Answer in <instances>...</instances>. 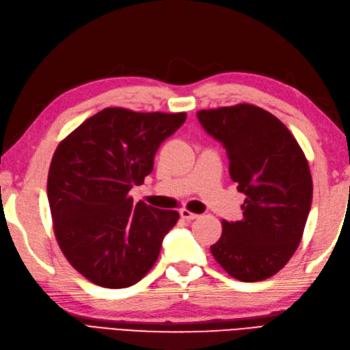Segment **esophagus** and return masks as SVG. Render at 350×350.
Here are the masks:
<instances>
[{
  "label": "esophagus",
  "mask_w": 350,
  "mask_h": 350,
  "mask_svg": "<svg viewBox=\"0 0 350 350\" xmlns=\"http://www.w3.org/2000/svg\"><path fill=\"white\" fill-rule=\"evenodd\" d=\"M180 216H182L183 219H186V221H193V219H196L199 215L193 213V212H190L187 209H180Z\"/></svg>",
  "instance_id": "obj_1"
}]
</instances>
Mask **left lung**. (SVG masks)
<instances>
[{"label": "left lung", "instance_id": "obj_1", "mask_svg": "<svg viewBox=\"0 0 350 350\" xmlns=\"http://www.w3.org/2000/svg\"><path fill=\"white\" fill-rule=\"evenodd\" d=\"M204 131L222 142L229 174L247 199L243 217L222 222L215 260L239 281H262L286 265L301 241L313 182L299 142L277 116L250 103L203 109Z\"/></svg>", "mask_w": 350, "mask_h": 350}]
</instances>
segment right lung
Masks as SVG:
<instances>
[{"instance_id": "obj_1", "label": "right lung", "mask_w": 350, "mask_h": 350, "mask_svg": "<svg viewBox=\"0 0 350 350\" xmlns=\"http://www.w3.org/2000/svg\"><path fill=\"white\" fill-rule=\"evenodd\" d=\"M186 112L105 108L57 146L47 198L59 247L86 280L105 288L134 286L155 264L178 212L134 204L128 195L152 172L161 142Z\"/></svg>"}]
</instances>
